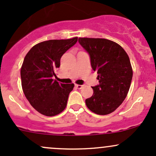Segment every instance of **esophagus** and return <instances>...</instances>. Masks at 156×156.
<instances>
[{"label":"esophagus","mask_w":156,"mask_h":156,"mask_svg":"<svg viewBox=\"0 0 156 156\" xmlns=\"http://www.w3.org/2000/svg\"><path fill=\"white\" fill-rule=\"evenodd\" d=\"M75 87H77L78 89H81L82 87H83V85H79V84H75Z\"/></svg>","instance_id":"34e87169"}]
</instances>
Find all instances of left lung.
<instances>
[{"label":"left lung","instance_id":"obj_1","mask_svg":"<svg viewBox=\"0 0 156 156\" xmlns=\"http://www.w3.org/2000/svg\"><path fill=\"white\" fill-rule=\"evenodd\" d=\"M78 42L90 58L99 84L92 87L93 95L87 107L98 115L114 112L127 95L133 78L129 56L119 44L104 38L79 37Z\"/></svg>","mask_w":156,"mask_h":156}]
</instances>
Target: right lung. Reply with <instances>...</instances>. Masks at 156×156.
Masks as SVG:
<instances>
[{
    "label": "right lung",
    "mask_w": 156,
    "mask_h": 156,
    "mask_svg": "<svg viewBox=\"0 0 156 156\" xmlns=\"http://www.w3.org/2000/svg\"><path fill=\"white\" fill-rule=\"evenodd\" d=\"M78 41L49 40L36 44L25 56L20 69L23 93L31 105L46 116H54L66 108L74 83L53 80L61 58Z\"/></svg>",
    "instance_id": "add662e5"
}]
</instances>
